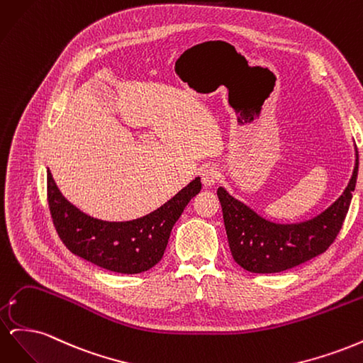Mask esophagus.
Here are the masks:
<instances>
[{
  "mask_svg": "<svg viewBox=\"0 0 363 363\" xmlns=\"http://www.w3.org/2000/svg\"><path fill=\"white\" fill-rule=\"evenodd\" d=\"M200 175L204 186H213L219 179V171L215 167H204L200 171Z\"/></svg>",
  "mask_w": 363,
  "mask_h": 363,
  "instance_id": "34e87169",
  "label": "esophagus"
}]
</instances>
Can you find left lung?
<instances>
[{
    "instance_id": "left-lung-1",
    "label": "left lung",
    "mask_w": 363,
    "mask_h": 363,
    "mask_svg": "<svg viewBox=\"0 0 363 363\" xmlns=\"http://www.w3.org/2000/svg\"><path fill=\"white\" fill-rule=\"evenodd\" d=\"M359 169L356 167L344 194L313 219L300 224H274L235 200L224 188L216 194L223 207V218L230 251L238 265L256 274H271L291 269L311 260L333 244L342 228L353 199Z\"/></svg>"
}]
</instances>
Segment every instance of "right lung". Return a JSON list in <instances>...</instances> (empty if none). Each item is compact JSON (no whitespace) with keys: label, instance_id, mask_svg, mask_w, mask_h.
I'll use <instances>...</instances> for the list:
<instances>
[{"label":"right lung","instance_id":"right-lung-1","mask_svg":"<svg viewBox=\"0 0 363 363\" xmlns=\"http://www.w3.org/2000/svg\"><path fill=\"white\" fill-rule=\"evenodd\" d=\"M200 177L147 216L127 223H107L87 216L72 206L47 175V200L52 224L72 255L121 274L148 271L163 257L175 221L192 196L200 192Z\"/></svg>","mask_w":363,"mask_h":363}]
</instances>
